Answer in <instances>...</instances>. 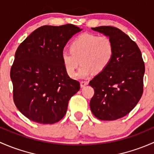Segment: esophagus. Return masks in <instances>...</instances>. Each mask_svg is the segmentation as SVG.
<instances>
[{"mask_svg": "<svg viewBox=\"0 0 154 154\" xmlns=\"http://www.w3.org/2000/svg\"><path fill=\"white\" fill-rule=\"evenodd\" d=\"M80 85L81 88H84V87H85L86 85H88V82H87V81H82V82H80Z\"/></svg>", "mask_w": 154, "mask_h": 154, "instance_id": "34e87169", "label": "esophagus"}]
</instances>
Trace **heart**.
<instances>
[{
	"label": "heart",
	"mask_w": 154,
	"mask_h": 154,
	"mask_svg": "<svg viewBox=\"0 0 154 154\" xmlns=\"http://www.w3.org/2000/svg\"><path fill=\"white\" fill-rule=\"evenodd\" d=\"M70 50L64 49L61 54L66 73L73 76L79 64H82L76 77L85 78L103 72L110 65L114 55L111 39L107 36L85 33L75 38Z\"/></svg>",
	"instance_id": "1"
}]
</instances>
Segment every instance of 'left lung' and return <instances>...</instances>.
<instances>
[{
    "mask_svg": "<svg viewBox=\"0 0 154 154\" xmlns=\"http://www.w3.org/2000/svg\"><path fill=\"white\" fill-rule=\"evenodd\" d=\"M111 39L112 61L107 69L90 82L94 96L90 102L93 115L101 120H116L129 113L143 93L145 64L137 44L113 26L92 28Z\"/></svg>",
    "mask_w": 154,
    "mask_h": 154,
    "instance_id": "left-lung-1",
    "label": "left lung"
}]
</instances>
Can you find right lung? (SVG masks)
Segmentation results:
<instances>
[{"instance_id":"1","label":"right lung","mask_w":154,"mask_h":154,"mask_svg":"<svg viewBox=\"0 0 154 154\" xmlns=\"http://www.w3.org/2000/svg\"><path fill=\"white\" fill-rule=\"evenodd\" d=\"M82 30L72 24L46 25L19 45L10 77L15 106L29 119L51 125L65 116L80 84L67 75L61 54L68 41Z\"/></svg>"}]
</instances>
